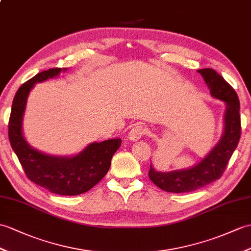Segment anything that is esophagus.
Instances as JSON below:
<instances>
[{"mask_svg":"<svg viewBox=\"0 0 251 251\" xmlns=\"http://www.w3.org/2000/svg\"><path fill=\"white\" fill-rule=\"evenodd\" d=\"M144 130H143V127L142 125H135L132 128L131 130L128 133V139L131 140V141H137L140 138L143 136Z\"/></svg>","mask_w":251,"mask_h":251,"instance_id":"obj_1","label":"esophagus"}]
</instances>
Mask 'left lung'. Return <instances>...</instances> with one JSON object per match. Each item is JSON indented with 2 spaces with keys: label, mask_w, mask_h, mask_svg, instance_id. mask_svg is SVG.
I'll use <instances>...</instances> for the list:
<instances>
[{
  "label": "left lung",
  "mask_w": 251,
  "mask_h": 251,
  "mask_svg": "<svg viewBox=\"0 0 251 251\" xmlns=\"http://www.w3.org/2000/svg\"><path fill=\"white\" fill-rule=\"evenodd\" d=\"M209 93L226 103L225 130L215 145L199 164L185 170L160 172L151 165L149 177L158 187L169 192H189L213 183L221 177L241 138L240 100L234 89L212 68L199 69Z\"/></svg>",
  "instance_id": "1"
}]
</instances>
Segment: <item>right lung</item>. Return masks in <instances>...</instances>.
Here are the masks:
<instances>
[{"label": "right lung", "instance_id": "obj_1", "mask_svg": "<svg viewBox=\"0 0 251 251\" xmlns=\"http://www.w3.org/2000/svg\"><path fill=\"white\" fill-rule=\"evenodd\" d=\"M67 68H50L38 73L17 91L8 122V138L27 178L50 192L77 196L94 187L111 166L112 156L121 147V139L93 142L73 157L46 155L33 149L22 133V119L28 93L35 83L59 75Z\"/></svg>", "mask_w": 251, "mask_h": 251}]
</instances>
